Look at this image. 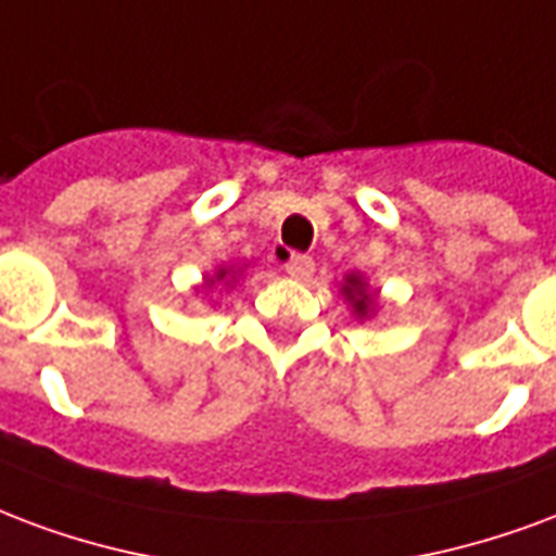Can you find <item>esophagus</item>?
<instances>
[{
	"label": "esophagus",
	"instance_id": "obj_1",
	"mask_svg": "<svg viewBox=\"0 0 556 556\" xmlns=\"http://www.w3.org/2000/svg\"><path fill=\"white\" fill-rule=\"evenodd\" d=\"M312 270H315V262H312V256H306V253H291L289 258H286V274L294 279H309Z\"/></svg>",
	"mask_w": 556,
	"mask_h": 556
}]
</instances>
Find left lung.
I'll return each instance as SVG.
<instances>
[{"mask_svg":"<svg viewBox=\"0 0 556 556\" xmlns=\"http://www.w3.org/2000/svg\"><path fill=\"white\" fill-rule=\"evenodd\" d=\"M344 294H348V300H351V303H353V309H356V315H359V318H365V315L371 312L374 294L368 289H365V282H362L359 277H348Z\"/></svg>","mask_w":556,"mask_h":556,"instance_id":"obj_1","label":"left lung"}]
</instances>
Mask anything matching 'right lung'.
<instances>
[{"mask_svg": "<svg viewBox=\"0 0 556 556\" xmlns=\"http://www.w3.org/2000/svg\"><path fill=\"white\" fill-rule=\"evenodd\" d=\"M226 277V270H217V282H220V279H224ZM215 279H208V286H215Z\"/></svg>", "mask_w": 556, "mask_h": 556, "instance_id": "1", "label": "right lung"}]
</instances>
